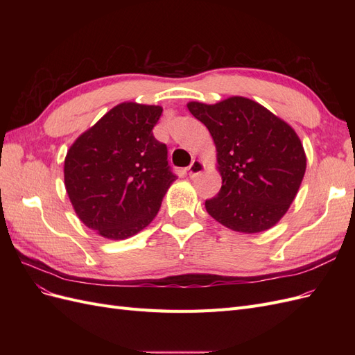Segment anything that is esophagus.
I'll use <instances>...</instances> for the list:
<instances>
[{
    "instance_id": "1",
    "label": "esophagus",
    "mask_w": 355,
    "mask_h": 355,
    "mask_svg": "<svg viewBox=\"0 0 355 355\" xmlns=\"http://www.w3.org/2000/svg\"><path fill=\"white\" fill-rule=\"evenodd\" d=\"M202 170H204V164L201 163L200 159H194L191 163V166L188 167V173H189V176L191 178H196V176H198L200 173H202Z\"/></svg>"
}]
</instances>
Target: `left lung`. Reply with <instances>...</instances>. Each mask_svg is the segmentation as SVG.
<instances>
[{
    "label": "left lung",
    "instance_id": "left-lung-1",
    "mask_svg": "<svg viewBox=\"0 0 355 355\" xmlns=\"http://www.w3.org/2000/svg\"><path fill=\"white\" fill-rule=\"evenodd\" d=\"M218 151L222 187L206 200L213 219L232 231L270 230L293 202L306 168L296 132L257 102L232 96L214 105L189 102Z\"/></svg>",
    "mask_w": 355,
    "mask_h": 355
}]
</instances>
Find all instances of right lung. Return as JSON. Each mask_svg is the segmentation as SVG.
<instances>
[{
    "instance_id": "add662e5",
    "label": "right lung",
    "mask_w": 355,
    "mask_h": 355,
    "mask_svg": "<svg viewBox=\"0 0 355 355\" xmlns=\"http://www.w3.org/2000/svg\"><path fill=\"white\" fill-rule=\"evenodd\" d=\"M163 108L124 102L72 144L65 187L81 222L110 240H124L153 222L176 175L153 128Z\"/></svg>"
}]
</instances>
